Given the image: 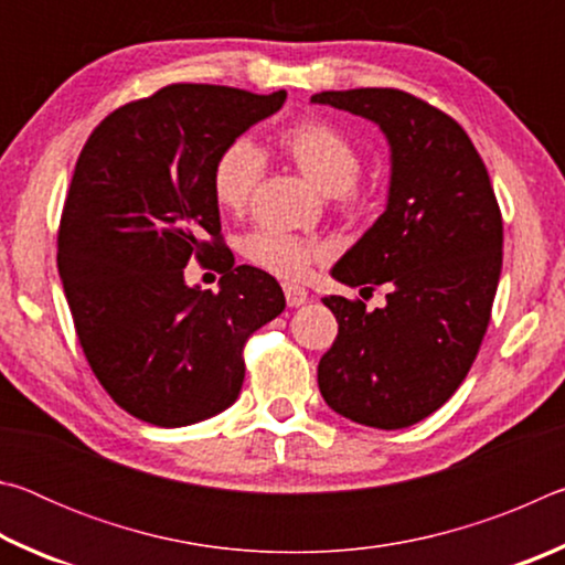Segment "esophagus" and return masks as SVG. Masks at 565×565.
<instances>
[{
  "mask_svg": "<svg viewBox=\"0 0 565 565\" xmlns=\"http://www.w3.org/2000/svg\"><path fill=\"white\" fill-rule=\"evenodd\" d=\"M284 296L289 306H303L306 301H309V291H306L303 286H296V284H284Z\"/></svg>",
  "mask_w": 565,
  "mask_h": 565,
  "instance_id": "obj_1",
  "label": "esophagus"
}]
</instances>
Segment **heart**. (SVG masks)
I'll return each mask as SVG.
<instances>
[{"instance_id": "obj_1", "label": "heart", "mask_w": 565, "mask_h": 565, "mask_svg": "<svg viewBox=\"0 0 565 565\" xmlns=\"http://www.w3.org/2000/svg\"><path fill=\"white\" fill-rule=\"evenodd\" d=\"M276 149L313 186L329 194L333 212L356 218L369 204L361 186V151L347 131L321 117H303L276 134ZM264 157L252 141L238 137L218 151L212 167V194L226 212H242L264 177ZM244 256L281 279H303L327 252L323 246L276 228H256L246 236Z\"/></svg>"}]
</instances>
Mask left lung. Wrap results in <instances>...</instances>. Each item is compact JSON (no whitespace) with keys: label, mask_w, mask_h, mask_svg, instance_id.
<instances>
[{"label":"left lung","mask_w":565,"mask_h":565,"mask_svg":"<svg viewBox=\"0 0 565 565\" xmlns=\"http://www.w3.org/2000/svg\"><path fill=\"white\" fill-rule=\"evenodd\" d=\"M311 102L376 121L391 145L388 206L333 266L341 284L386 306L323 296L339 337L319 361L337 414L406 428L461 386L491 321L503 262V218L489 169L461 124L401 89L321 92Z\"/></svg>","instance_id":"8db88e82"}]
</instances>
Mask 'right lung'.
I'll list each match as a JSON object with an SVG mask.
<instances>
[{"mask_svg": "<svg viewBox=\"0 0 565 565\" xmlns=\"http://www.w3.org/2000/svg\"><path fill=\"white\" fill-rule=\"evenodd\" d=\"M284 99L169 84L114 109L76 159L56 266L94 376L134 418L177 428L232 406L248 337L284 311L271 274L234 266L212 194L218 151ZM191 258L223 274L218 295L183 284Z\"/></svg>", "mask_w": 565, "mask_h": 565, "instance_id": "add662e5", "label": "right lung"}]
</instances>
